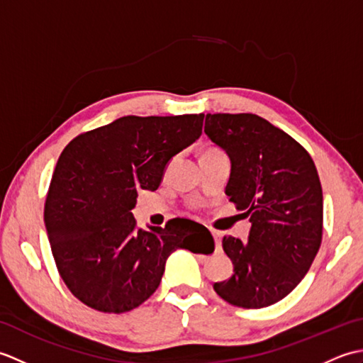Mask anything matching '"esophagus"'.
I'll return each mask as SVG.
<instances>
[{
	"mask_svg": "<svg viewBox=\"0 0 363 363\" xmlns=\"http://www.w3.org/2000/svg\"><path fill=\"white\" fill-rule=\"evenodd\" d=\"M213 238H215V246H217L218 250H221V235L220 233H212Z\"/></svg>",
	"mask_w": 363,
	"mask_h": 363,
	"instance_id": "1",
	"label": "esophagus"
}]
</instances>
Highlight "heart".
Instances as JSON below:
<instances>
[{
    "mask_svg": "<svg viewBox=\"0 0 363 363\" xmlns=\"http://www.w3.org/2000/svg\"><path fill=\"white\" fill-rule=\"evenodd\" d=\"M209 151H213V150H209Z\"/></svg>",
    "mask_w": 363,
    "mask_h": 363,
    "instance_id": "obj_1",
    "label": "heart"
}]
</instances>
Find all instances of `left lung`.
I'll use <instances>...</instances> for the list:
<instances>
[{
  "label": "left lung",
  "instance_id": "8db88e82",
  "mask_svg": "<svg viewBox=\"0 0 363 363\" xmlns=\"http://www.w3.org/2000/svg\"><path fill=\"white\" fill-rule=\"evenodd\" d=\"M204 133L229 156L225 191L251 221L248 240L223 238L234 274L213 290L245 309L272 306L296 287L320 250L318 172L295 138L259 115L207 113Z\"/></svg>",
  "mask_w": 363,
  "mask_h": 363
}]
</instances>
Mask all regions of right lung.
<instances>
[{"label": "right lung", "mask_w": 363, "mask_h": 363, "mask_svg": "<svg viewBox=\"0 0 363 363\" xmlns=\"http://www.w3.org/2000/svg\"><path fill=\"white\" fill-rule=\"evenodd\" d=\"M203 120L128 115L73 138L60 154L45 226L60 277L91 309L133 311L156 291L173 251H213L203 225L174 218L143 230L130 212L137 190H157L168 162L198 140Z\"/></svg>", "instance_id": "1"}]
</instances>
